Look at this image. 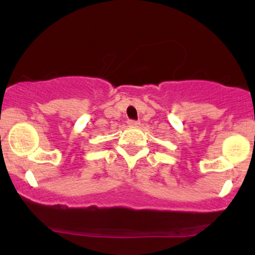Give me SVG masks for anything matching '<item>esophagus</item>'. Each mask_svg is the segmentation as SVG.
Masks as SVG:
<instances>
[{
	"instance_id": "34e87169",
	"label": "esophagus",
	"mask_w": 255,
	"mask_h": 255,
	"mask_svg": "<svg viewBox=\"0 0 255 255\" xmlns=\"http://www.w3.org/2000/svg\"><path fill=\"white\" fill-rule=\"evenodd\" d=\"M127 124H128V126H139L140 122L136 121V120H128Z\"/></svg>"
}]
</instances>
